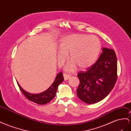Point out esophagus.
Masks as SVG:
<instances>
[{
  "label": "esophagus",
  "instance_id": "obj_1",
  "mask_svg": "<svg viewBox=\"0 0 131 131\" xmlns=\"http://www.w3.org/2000/svg\"><path fill=\"white\" fill-rule=\"evenodd\" d=\"M63 77H64V78L65 80H68L70 78V76L69 75H68V74H67L66 73L63 74Z\"/></svg>",
  "mask_w": 131,
  "mask_h": 131
}]
</instances>
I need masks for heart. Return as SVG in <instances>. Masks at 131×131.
I'll use <instances>...</instances> for the list:
<instances>
[{"label": "heart", "mask_w": 131, "mask_h": 131, "mask_svg": "<svg viewBox=\"0 0 131 131\" xmlns=\"http://www.w3.org/2000/svg\"><path fill=\"white\" fill-rule=\"evenodd\" d=\"M60 51L57 53V60L59 66L64 64L69 54L72 60L65 67L66 70L73 72L77 66L81 69L87 68L97 61L102 47L100 39L96 36L73 34L63 37L59 41Z\"/></svg>", "instance_id": "b5f03b06"}]
</instances>
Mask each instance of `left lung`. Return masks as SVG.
<instances>
[{
  "mask_svg": "<svg viewBox=\"0 0 131 131\" xmlns=\"http://www.w3.org/2000/svg\"><path fill=\"white\" fill-rule=\"evenodd\" d=\"M102 53L86 72H79L80 80L77 96L86 104H92L103 100L114 88L117 79V63L115 52L103 48Z\"/></svg>",
  "mask_w": 131,
  "mask_h": 131,
  "instance_id": "left-lung-1",
  "label": "left lung"
}]
</instances>
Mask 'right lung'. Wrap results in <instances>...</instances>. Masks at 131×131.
I'll use <instances>...</instances> for the list:
<instances>
[{
	"mask_svg": "<svg viewBox=\"0 0 131 131\" xmlns=\"http://www.w3.org/2000/svg\"><path fill=\"white\" fill-rule=\"evenodd\" d=\"M63 80H64V77H63V73L62 72H60L56 76L54 82L52 83L47 90L37 94L27 93L20 86L18 83L17 82V83L20 88V90L21 91L24 96L28 100L38 105H45L50 102L55 97L58 86Z\"/></svg>",
	"mask_w": 131,
	"mask_h": 131,
	"instance_id": "right-lung-1",
	"label": "right lung"
}]
</instances>
